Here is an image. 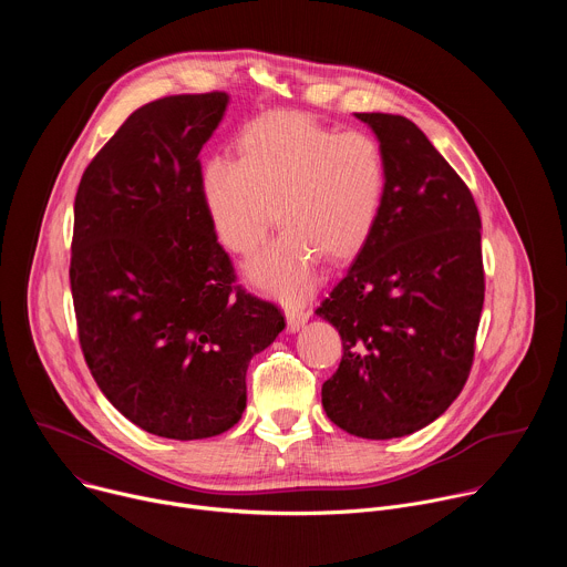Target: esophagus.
<instances>
[{
    "instance_id": "esophagus-1",
    "label": "esophagus",
    "mask_w": 567,
    "mask_h": 567,
    "mask_svg": "<svg viewBox=\"0 0 567 567\" xmlns=\"http://www.w3.org/2000/svg\"><path fill=\"white\" fill-rule=\"evenodd\" d=\"M285 316H287V326L291 332H298L305 322L309 320V309L305 307H287L285 309Z\"/></svg>"
}]
</instances>
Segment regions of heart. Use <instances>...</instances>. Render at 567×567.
Wrapping results in <instances>:
<instances>
[{
	"mask_svg": "<svg viewBox=\"0 0 567 567\" xmlns=\"http://www.w3.org/2000/svg\"><path fill=\"white\" fill-rule=\"evenodd\" d=\"M237 161L213 156L197 175V195L221 245L254 256L276 219L280 235L247 267V278L300 300L320 258L352 260L381 217L388 158L368 132H337L300 112H269L235 141Z\"/></svg>",
	"mask_w": 567,
	"mask_h": 567,
	"instance_id": "obj_1",
	"label": "heart"
}]
</instances>
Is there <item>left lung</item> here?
Listing matches in <instances>:
<instances>
[{"label":"left lung","mask_w":567,"mask_h":567,"mask_svg":"<svg viewBox=\"0 0 567 567\" xmlns=\"http://www.w3.org/2000/svg\"><path fill=\"white\" fill-rule=\"evenodd\" d=\"M383 145L381 217L316 313L343 341L322 409L365 440L411 435L462 392L484 302L480 213L426 134L396 114H357Z\"/></svg>","instance_id":"left-lung-1"}]
</instances>
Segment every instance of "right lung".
Returning <instances> with one entry per match:
<instances>
[{"label":"right lung","mask_w":567,"mask_h":567,"mask_svg":"<svg viewBox=\"0 0 567 567\" xmlns=\"http://www.w3.org/2000/svg\"><path fill=\"white\" fill-rule=\"evenodd\" d=\"M224 92L152 101L127 116L80 179L71 296L78 339L112 406L168 440H204L247 409L251 359L282 311L235 285L197 195L199 150Z\"/></svg>","instance_id":"add662e5"}]
</instances>
